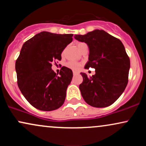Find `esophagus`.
Masks as SVG:
<instances>
[{
    "label": "esophagus",
    "instance_id": "34e87169",
    "mask_svg": "<svg viewBox=\"0 0 146 146\" xmlns=\"http://www.w3.org/2000/svg\"><path fill=\"white\" fill-rule=\"evenodd\" d=\"M78 72H77V71H73V75H76V74H78Z\"/></svg>",
    "mask_w": 146,
    "mask_h": 146
}]
</instances>
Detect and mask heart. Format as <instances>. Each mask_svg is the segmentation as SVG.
<instances>
[{"label": "heart", "mask_w": 146, "mask_h": 146, "mask_svg": "<svg viewBox=\"0 0 146 146\" xmlns=\"http://www.w3.org/2000/svg\"><path fill=\"white\" fill-rule=\"evenodd\" d=\"M83 44H84V43H82V42L79 43V44H78V48H80V46ZM81 66H82L81 64L77 62H74V61H70V62H67V64H66V66H67L68 68L73 70V71H78V70L80 69V67H81Z\"/></svg>", "instance_id": "heart-1"}]
</instances>
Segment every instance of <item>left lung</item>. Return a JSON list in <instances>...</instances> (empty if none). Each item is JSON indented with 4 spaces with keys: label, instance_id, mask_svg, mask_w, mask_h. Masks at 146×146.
<instances>
[{
    "label": "left lung",
    "instance_id": "1",
    "mask_svg": "<svg viewBox=\"0 0 146 146\" xmlns=\"http://www.w3.org/2000/svg\"><path fill=\"white\" fill-rule=\"evenodd\" d=\"M74 38L89 48L84 68L95 69L91 77L80 73L83 77L79 86L82 96L91 106H109L121 96L128 82L130 62L124 46L104 30L95 29L85 35H75Z\"/></svg>",
    "mask_w": 146,
    "mask_h": 146
}]
</instances>
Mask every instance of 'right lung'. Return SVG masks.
<instances>
[{
	"label": "right lung",
	"mask_w": 146,
	"mask_h": 146,
	"mask_svg": "<svg viewBox=\"0 0 146 146\" xmlns=\"http://www.w3.org/2000/svg\"><path fill=\"white\" fill-rule=\"evenodd\" d=\"M73 36L42 31L23 45L16 62L18 86L37 109L54 110L64 102L73 72L62 66L58 75L51 66L53 62L61 60L62 53L73 40Z\"/></svg>",
	"instance_id": "add662e5"
}]
</instances>
